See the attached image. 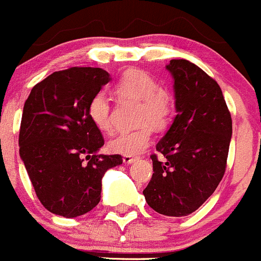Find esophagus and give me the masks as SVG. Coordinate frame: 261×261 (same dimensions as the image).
<instances>
[{"instance_id": "1", "label": "esophagus", "mask_w": 261, "mask_h": 261, "mask_svg": "<svg viewBox=\"0 0 261 261\" xmlns=\"http://www.w3.org/2000/svg\"><path fill=\"white\" fill-rule=\"evenodd\" d=\"M136 161V158L133 156H123V163L124 164H132Z\"/></svg>"}]
</instances>
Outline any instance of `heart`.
I'll return each mask as SVG.
<instances>
[{"instance_id": "b5f03b06", "label": "heart", "mask_w": 261, "mask_h": 261, "mask_svg": "<svg viewBox=\"0 0 261 261\" xmlns=\"http://www.w3.org/2000/svg\"><path fill=\"white\" fill-rule=\"evenodd\" d=\"M115 93L119 98L141 101L138 123L142 125L135 130L118 133L109 141V148L124 156H136L150 145L152 137L151 124L155 128H163L169 123L174 110L173 96L168 89L161 87L158 79L140 69L125 71L115 84ZM87 111L96 128L102 132H111V102L103 92H98L91 98Z\"/></svg>"}]
</instances>
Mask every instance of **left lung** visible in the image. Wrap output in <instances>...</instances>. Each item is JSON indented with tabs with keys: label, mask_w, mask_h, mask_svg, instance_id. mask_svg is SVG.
Segmentation results:
<instances>
[{
	"label": "left lung",
	"mask_w": 261,
	"mask_h": 261,
	"mask_svg": "<svg viewBox=\"0 0 261 261\" xmlns=\"http://www.w3.org/2000/svg\"><path fill=\"white\" fill-rule=\"evenodd\" d=\"M175 115L151 155L153 174L143 190L146 202L159 214L186 217L217 190L227 166L232 118L219 84L188 60H170Z\"/></svg>",
	"instance_id": "8db88e82"
}]
</instances>
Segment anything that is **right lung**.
Returning a JSON list of instances; mask_svg holds the SVG:
<instances>
[{
	"instance_id": "1",
	"label": "right lung",
	"mask_w": 261,
	"mask_h": 261,
	"mask_svg": "<svg viewBox=\"0 0 261 261\" xmlns=\"http://www.w3.org/2000/svg\"><path fill=\"white\" fill-rule=\"evenodd\" d=\"M110 79L101 68L55 71L24 103L19 152L37 197L52 214L91 212L100 202L103 174L123 163L120 155H98L103 137L87 111Z\"/></svg>"
}]
</instances>
